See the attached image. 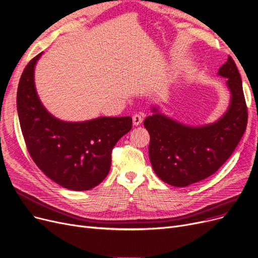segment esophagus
<instances>
[{
	"mask_svg": "<svg viewBox=\"0 0 258 258\" xmlns=\"http://www.w3.org/2000/svg\"><path fill=\"white\" fill-rule=\"evenodd\" d=\"M132 119H133V125L134 126H139L140 124H142L143 119H144V114L143 113H135L133 114L132 116Z\"/></svg>",
	"mask_w": 258,
	"mask_h": 258,
	"instance_id": "esophagus-1",
	"label": "esophagus"
}]
</instances>
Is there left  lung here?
Masks as SVG:
<instances>
[{
  "instance_id": "8db88e82",
  "label": "left lung",
  "mask_w": 258,
  "mask_h": 258,
  "mask_svg": "<svg viewBox=\"0 0 258 258\" xmlns=\"http://www.w3.org/2000/svg\"><path fill=\"white\" fill-rule=\"evenodd\" d=\"M218 75L227 78L231 99L228 109L217 122L191 127L160 113L156 107L145 119L144 126L150 133V161L165 183L183 187L215 174L245 133L247 105L240 75L230 56Z\"/></svg>"
}]
</instances>
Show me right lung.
I'll use <instances>...</instances> for the list:
<instances>
[{"label":"right lung","mask_w":258,"mask_h":258,"mask_svg":"<svg viewBox=\"0 0 258 258\" xmlns=\"http://www.w3.org/2000/svg\"><path fill=\"white\" fill-rule=\"evenodd\" d=\"M42 53L25 68L20 79L17 107L30 156L57 184L88 190L108 175L111 151L132 128L131 116L97 117L64 122L41 104L34 83V69Z\"/></svg>","instance_id":"obj_1"}]
</instances>
